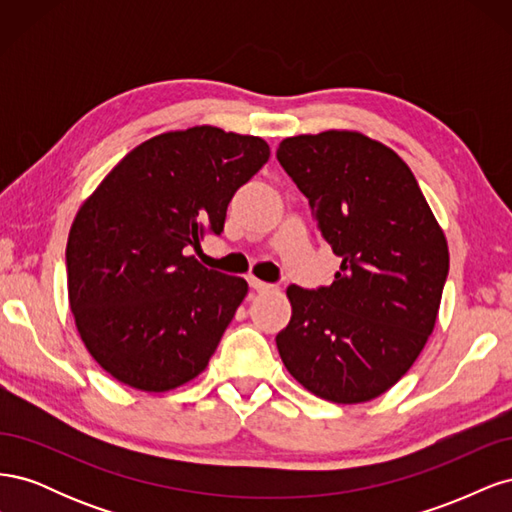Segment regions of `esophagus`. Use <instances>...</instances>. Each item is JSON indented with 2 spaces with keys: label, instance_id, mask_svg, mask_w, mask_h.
I'll list each match as a JSON object with an SVG mask.
<instances>
[{
  "label": "esophagus",
  "instance_id": "1",
  "mask_svg": "<svg viewBox=\"0 0 512 512\" xmlns=\"http://www.w3.org/2000/svg\"><path fill=\"white\" fill-rule=\"evenodd\" d=\"M247 282H250V288L252 290H256V292H265V290H271L273 286L271 284H267V282H262V280H258V277H247Z\"/></svg>",
  "mask_w": 512,
  "mask_h": 512
}]
</instances>
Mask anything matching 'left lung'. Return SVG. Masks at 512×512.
<instances>
[{
  "mask_svg": "<svg viewBox=\"0 0 512 512\" xmlns=\"http://www.w3.org/2000/svg\"><path fill=\"white\" fill-rule=\"evenodd\" d=\"M277 160L342 258L331 286H288L277 350L309 393L363 404L406 374L436 327L446 237L408 164L361 132L290 136Z\"/></svg>",
  "mask_w": 512,
  "mask_h": 512,
  "instance_id": "1",
  "label": "left lung"
}]
</instances>
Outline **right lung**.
<instances>
[{"instance_id":"right-lung-1","label":"right lung","mask_w":512,"mask_h":512,"mask_svg":"<svg viewBox=\"0 0 512 512\" xmlns=\"http://www.w3.org/2000/svg\"><path fill=\"white\" fill-rule=\"evenodd\" d=\"M269 156L258 136L164 132L81 205L66 247L68 299L85 348L115 380L164 393L205 371L247 282L188 252L220 235L230 198Z\"/></svg>"}]
</instances>
